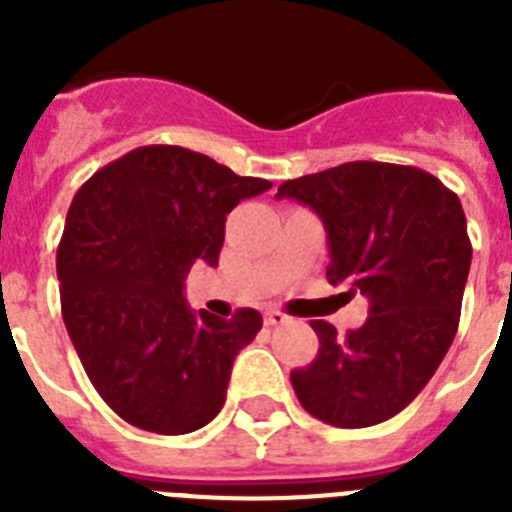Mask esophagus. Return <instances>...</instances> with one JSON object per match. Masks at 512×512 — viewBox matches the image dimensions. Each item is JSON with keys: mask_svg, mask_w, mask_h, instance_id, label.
<instances>
[{"mask_svg": "<svg viewBox=\"0 0 512 512\" xmlns=\"http://www.w3.org/2000/svg\"><path fill=\"white\" fill-rule=\"evenodd\" d=\"M287 315H284L282 310H266V315H264V323L269 325V328H274V325H284L287 323Z\"/></svg>", "mask_w": 512, "mask_h": 512, "instance_id": "34e87169", "label": "esophagus"}]
</instances>
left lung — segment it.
<instances>
[{"mask_svg":"<svg viewBox=\"0 0 512 512\" xmlns=\"http://www.w3.org/2000/svg\"><path fill=\"white\" fill-rule=\"evenodd\" d=\"M277 197L328 230V282L369 297L361 328L312 320L318 356L289 374L312 418L336 428L390 420L420 395L459 328L472 243L461 202L418 166L348 161L289 179Z\"/></svg>","mask_w":512,"mask_h":512,"instance_id":"left-lung-1","label":"left lung"}]
</instances>
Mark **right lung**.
<instances>
[{
    "instance_id": "right-lung-1",
    "label": "right lung",
    "mask_w": 512,
    "mask_h": 512,
    "mask_svg": "<svg viewBox=\"0 0 512 512\" xmlns=\"http://www.w3.org/2000/svg\"><path fill=\"white\" fill-rule=\"evenodd\" d=\"M271 182L179 146H143L81 184L56 251L61 312L89 382L135 428L182 436L225 402L233 359L261 330L184 300L192 264L217 266L225 215Z\"/></svg>"
}]
</instances>
